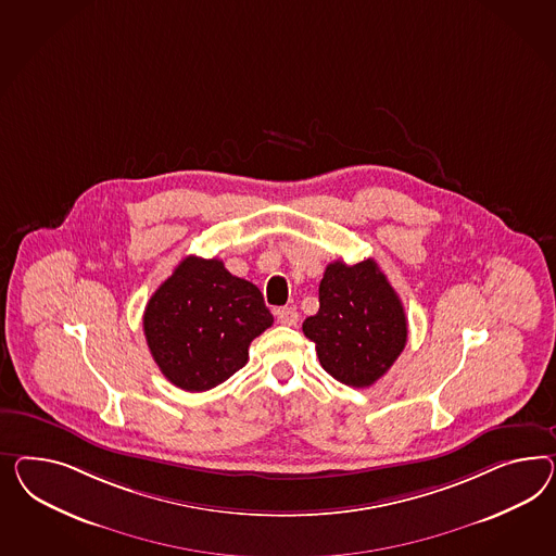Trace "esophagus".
I'll use <instances>...</instances> for the list:
<instances>
[{
    "instance_id": "obj_1",
    "label": "esophagus",
    "mask_w": 556,
    "mask_h": 556,
    "mask_svg": "<svg viewBox=\"0 0 556 556\" xmlns=\"http://www.w3.org/2000/svg\"><path fill=\"white\" fill-rule=\"evenodd\" d=\"M298 319H300V314H298L295 307H281V309H277V321L281 326H295Z\"/></svg>"
}]
</instances>
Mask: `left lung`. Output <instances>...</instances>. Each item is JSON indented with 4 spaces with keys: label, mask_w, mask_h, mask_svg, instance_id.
Instances as JSON below:
<instances>
[{
    "label": "left lung",
    "mask_w": 556,
    "mask_h": 556,
    "mask_svg": "<svg viewBox=\"0 0 556 556\" xmlns=\"http://www.w3.org/2000/svg\"><path fill=\"white\" fill-rule=\"evenodd\" d=\"M328 375L354 389L372 387L405 350V307L372 258L333 261L319 283V309L303 321Z\"/></svg>",
    "instance_id": "1"
}]
</instances>
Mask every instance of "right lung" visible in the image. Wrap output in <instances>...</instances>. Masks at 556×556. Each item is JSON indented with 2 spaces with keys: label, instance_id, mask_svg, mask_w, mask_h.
I'll return each instance as SVG.
<instances>
[{
  "label": "right lung",
  "instance_id": "add662e5",
  "mask_svg": "<svg viewBox=\"0 0 556 556\" xmlns=\"http://www.w3.org/2000/svg\"><path fill=\"white\" fill-rule=\"evenodd\" d=\"M273 326L258 287L218 258L186 256L151 295L143 331L162 375L181 391H211L249 361Z\"/></svg>",
  "mask_w": 556,
  "mask_h": 556
}]
</instances>
